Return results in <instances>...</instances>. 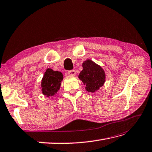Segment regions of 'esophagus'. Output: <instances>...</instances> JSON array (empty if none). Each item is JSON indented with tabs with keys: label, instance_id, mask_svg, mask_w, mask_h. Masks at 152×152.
I'll return each instance as SVG.
<instances>
[{
	"label": "esophagus",
	"instance_id": "esophagus-1",
	"mask_svg": "<svg viewBox=\"0 0 152 152\" xmlns=\"http://www.w3.org/2000/svg\"><path fill=\"white\" fill-rule=\"evenodd\" d=\"M67 74H68V75H69L74 76V75H75L76 72H75V70H74V69L69 70V71H68V72H67Z\"/></svg>",
	"mask_w": 152,
	"mask_h": 152
}]
</instances>
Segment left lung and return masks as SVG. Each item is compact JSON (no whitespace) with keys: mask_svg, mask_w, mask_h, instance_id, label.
Returning <instances> with one entry per match:
<instances>
[{"mask_svg":"<svg viewBox=\"0 0 152 152\" xmlns=\"http://www.w3.org/2000/svg\"><path fill=\"white\" fill-rule=\"evenodd\" d=\"M83 67L79 78L86 85V91L94 92L104 85L106 78L104 71L100 66L91 60L84 61Z\"/></svg>","mask_w":152,"mask_h":152,"instance_id":"left-lung-1","label":"left lung"}]
</instances>
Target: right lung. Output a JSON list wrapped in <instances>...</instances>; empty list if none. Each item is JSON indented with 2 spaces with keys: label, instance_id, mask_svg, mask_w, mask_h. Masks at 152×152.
<instances>
[{
  "label": "right lung",
  "instance_id": "1",
  "mask_svg": "<svg viewBox=\"0 0 152 152\" xmlns=\"http://www.w3.org/2000/svg\"><path fill=\"white\" fill-rule=\"evenodd\" d=\"M63 75L61 72L47 69L41 81L42 94L47 97L52 96L60 89Z\"/></svg>",
  "mask_w": 152,
  "mask_h": 152
}]
</instances>
